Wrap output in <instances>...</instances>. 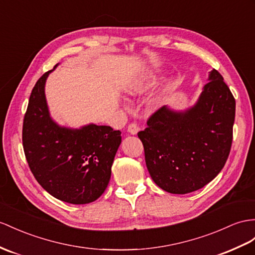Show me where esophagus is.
Here are the masks:
<instances>
[{"label":"esophagus","instance_id":"34e87169","mask_svg":"<svg viewBox=\"0 0 255 255\" xmlns=\"http://www.w3.org/2000/svg\"><path fill=\"white\" fill-rule=\"evenodd\" d=\"M128 132L130 133V134H136L139 132V127H138V125H136V124H134V123H132V124H130V125L128 126Z\"/></svg>","mask_w":255,"mask_h":255}]
</instances>
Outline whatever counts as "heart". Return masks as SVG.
Listing matches in <instances>:
<instances>
[{
  "label": "heart",
  "mask_w": 255,
  "mask_h": 255,
  "mask_svg": "<svg viewBox=\"0 0 255 255\" xmlns=\"http://www.w3.org/2000/svg\"><path fill=\"white\" fill-rule=\"evenodd\" d=\"M157 81L158 76L153 73V72H144V73H140L139 75L133 77L132 80H130L126 84L125 91L128 95L131 96H141L147 93L149 89H152L155 85L157 84ZM174 88L175 82H169L166 86L162 88L151 101H149V109L157 110L161 107H164Z\"/></svg>",
  "instance_id": "1"
}]
</instances>
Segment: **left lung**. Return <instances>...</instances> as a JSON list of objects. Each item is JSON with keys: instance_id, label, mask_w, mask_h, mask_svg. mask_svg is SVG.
I'll return each mask as SVG.
<instances>
[{"instance_id": "8db88e82", "label": "left lung", "mask_w": 255, "mask_h": 255, "mask_svg": "<svg viewBox=\"0 0 255 255\" xmlns=\"http://www.w3.org/2000/svg\"><path fill=\"white\" fill-rule=\"evenodd\" d=\"M193 107L184 111L165 106L138 133L151 178L171 194L204 187L222 170L230 155L236 102L217 70Z\"/></svg>"}]
</instances>
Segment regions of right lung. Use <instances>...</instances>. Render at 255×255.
<instances>
[{
  "instance_id": "add662e5",
  "label": "right lung",
  "mask_w": 255,
  "mask_h": 255,
  "mask_svg": "<svg viewBox=\"0 0 255 255\" xmlns=\"http://www.w3.org/2000/svg\"><path fill=\"white\" fill-rule=\"evenodd\" d=\"M57 67L43 74L32 89L23 120V149L45 191L69 204L85 205L106 191L122 135L110 126L69 128L51 119L45 84Z\"/></svg>"
}]
</instances>
